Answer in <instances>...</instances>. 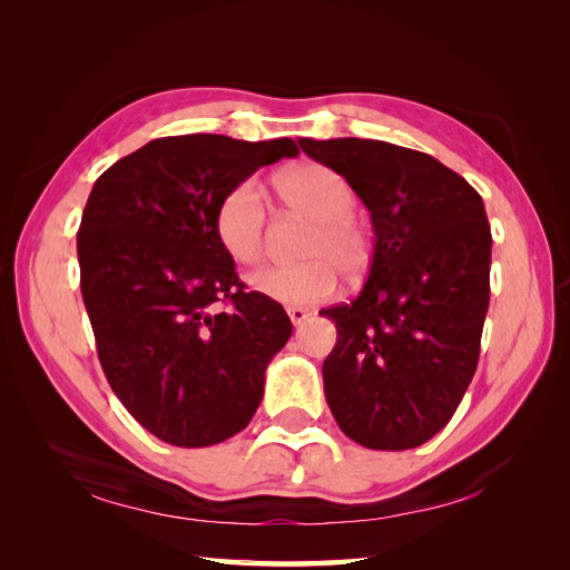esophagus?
<instances>
[{"label": "esophagus", "instance_id": "1", "mask_svg": "<svg viewBox=\"0 0 570 570\" xmlns=\"http://www.w3.org/2000/svg\"><path fill=\"white\" fill-rule=\"evenodd\" d=\"M286 313H288V318H292L294 325H301V323H304V321L311 316L308 308H301V306H288Z\"/></svg>", "mask_w": 570, "mask_h": 570}]
</instances>
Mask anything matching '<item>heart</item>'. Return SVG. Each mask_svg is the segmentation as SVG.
Instances as JSON below:
<instances>
[{
    "mask_svg": "<svg viewBox=\"0 0 570 570\" xmlns=\"http://www.w3.org/2000/svg\"><path fill=\"white\" fill-rule=\"evenodd\" d=\"M276 193L292 210L316 220L306 242V262L269 264L249 274L257 294L286 306H308L328 298L337 286V265L357 272L367 262L370 239L357 223V196L347 178L328 166L306 164L276 178ZM266 213L262 186L254 178L229 188L215 210V233L239 264L262 259L266 247Z\"/></svg>",
    "mask_w": 570,
    "mask_h": 570,
    "instance_id": "b5f03b06",
    "label": "heart"
}]
</instances>
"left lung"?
Wrapping results in <instances>:
<instances>
[{
	"instance_id": "8db88e82",
	"label": "left lung",
	"mask_w": 570,
	"mask_h": 570,
	"mask_svg": "<svg viewBox=\"0 0 570 570\" xmlns=\"http://www.w3.org/2000/svg\"><path fill=\"white\" fill-rule=\"evenodd\" d=\"M367 205L374 252L350 304L325 308L323 362L337 426L374 451L439 433L475 374L490 306L492 235L480 193L433 156L374 139H298Z\"/></svg>"
}]
</instances>
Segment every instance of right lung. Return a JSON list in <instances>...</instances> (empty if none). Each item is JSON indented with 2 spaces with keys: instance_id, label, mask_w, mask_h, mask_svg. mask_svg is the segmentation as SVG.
<instances>
[{
  "instance_id": "right-lung-1",
  "label": "right lung",
  "mask_w": 570,
  "mask_h": 570,
  "mask_svg": "<svg viewBox=\"0 0 570 570\" xmlns=\"http://www.w3.org/2000/svg\"><path fill=\"white\" fill-rule=\"evenodd\" d=\"M296 154L286 137H164L95 180L78 229L80 292L107 382L156 439L220 443L262 402L292 321L239 282L215 210L239 180Z\"/></svg>"
}]
</instances>
